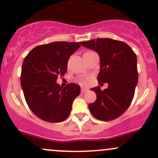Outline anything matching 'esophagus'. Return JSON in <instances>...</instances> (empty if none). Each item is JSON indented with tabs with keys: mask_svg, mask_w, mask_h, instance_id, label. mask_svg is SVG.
I'll list each match as a JSON object with an SVG mask.
<instances>
[{
	"mask_svg": "<svg viewBox=\"0 0 158 158\" xmlns=\"http://www.w3.org/2000/svg\"><path fill=\"white\" fill-rule=\"evenodd\" d=\"M88 91V88H81V93H85V92Z\"/></svg>",
	"mask_w": 158,
	"mask_h": 158,
	"instance_id": "esophagus-1",
	"label": "esophagus"
}]
</instances>
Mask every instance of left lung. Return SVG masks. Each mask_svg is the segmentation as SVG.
<instances>
[{"label": "left lung", "instance_id": "left-lung-1", "mask_svg": "<svg viewBox=\"0 0 158 158\" xmlns=\"http://www.w3.org/2000/svg\"><path fill=\"white\" fill-rule=\"evenodd\" d=\"M80 44L99 54L98 81L108 84L104 90L99 86L90 89L97 94L95 102L88 105L90 113L101 121L113 120L126 111L134 98L138 81L137 56L126 43L111 39H92Z\"/></svg>", "mask_w": 158, "mask_h": 158}]
</instances>
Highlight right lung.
I'll return each instance as SVG.
<instances>
[{
    "mask_svg": "<svg viewBox=\"0 0 158 158\" xmlns=\"http://www.w3.org/2000/svg\"><path fill=\"white\" fill-rule=\"evenodd\" d=\"M80 46L79 42L54 41L35 47L25 57L21 85L29 108L40 119L59 123L70 115L80 86L70 83L62 88L56 80L58 76L64 77L70 56Z\"/></svg>",
    "mask_w": 158,
    "mask_h": 158,
    "instance_id": "right-lung-1",
    "label": "right lung"
}]
</instances>
